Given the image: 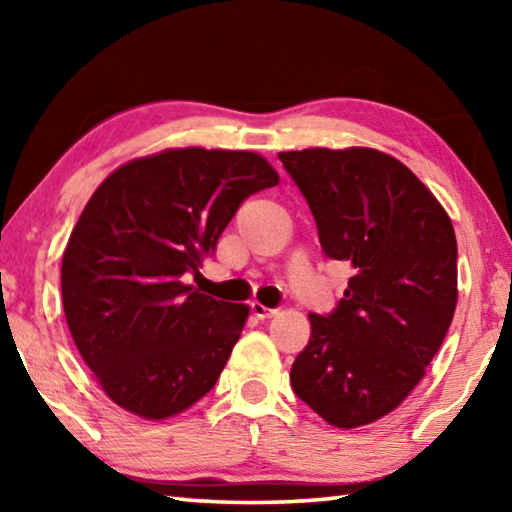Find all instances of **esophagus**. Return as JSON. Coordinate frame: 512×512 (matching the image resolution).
Listing matches in <instances>:
<instances>
[{
  "instance_id": "esophagus-1",
  "label": "esophagus",
  "mask_w": 512,
  "mask_h": 512,
  "mask_svg": "<svg viewBox=\"0 0 512 512\" xmlns=\"http://www.w3.org/2000/svg\"><path fill=\"white\" fill-rule=\"evenodd\" d=\"M250 311H253V316L257 320H266V318H273L275 316V309L264 307L262 302H250Z\"/></svg>"
}]
</instances>
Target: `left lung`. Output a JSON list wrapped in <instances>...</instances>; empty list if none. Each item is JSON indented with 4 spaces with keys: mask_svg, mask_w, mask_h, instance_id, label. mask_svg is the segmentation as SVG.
<instances>
[{
    "mask_svg": "<svg viewBox=\"0 0 512 512\" xmlns=\"http://www.w3.org/2000/svg\"><path fill=\"white\" fill-rule=\"evenodd\" d=\"M280 160L307 198L325 255L352 268L339 307L309 314L291 386L332 427H363L411 395L443 345L458 300L454 225L388 153L302 149Z\"/></svg>",
    "mask_w": 512,
    "mask_h": 512,
    "instance_id": "left-lung-1",
    "label": "left lung"
}]
</instances>
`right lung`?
Segmentation results:
<instances>
[{"label": "right lung", "mask_w": 512, "mask_h": 512, "mask_svg": "<svg viewBox=\"0 0 512 512\" xmlns=\"http://www.w3.org/2000/svg\"><path fill=\"white\" fill-rule=\"evenodd\" d=\"M280 183L253 151L167 149L97 187L63 253L67 327L112 402L167 420L212 391L248 305L194 291L198 271L250 194Z\"/></svg>", "instance_id": "1"}]
</instances>
